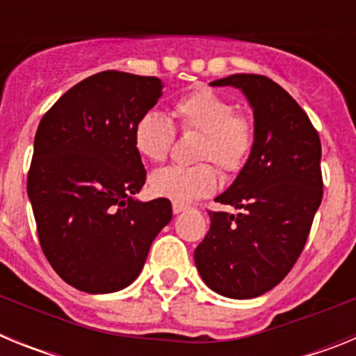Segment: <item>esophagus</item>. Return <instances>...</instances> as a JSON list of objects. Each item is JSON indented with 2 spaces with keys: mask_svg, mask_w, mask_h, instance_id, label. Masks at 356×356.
<instances>
[{
  "mask_svg": "<svg viewBox=\"0 0 356 356\" xmlns=\"http://www.w3.org/2000/svg\"><path fill=\"white\" fill-rule=\"evenodd\" d=\"M184 210H187V207L180 205V203H172V212L175 213H181Z\"/></svg>",
  "mask_w": 356,
  "mask_h": 356,
  "instance_id": "obj_1",
  "label": "esophagus"
}]
</instances>
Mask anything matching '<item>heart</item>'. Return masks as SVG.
<instances>
[{"mask_svg": "<svg viewBox=\"0 0 356 356\" xmlns=\"http://www.w3.org/2000/svg\"><path fill=\"white\" fill-rule=\"evenodd\" d=\"M172 118L181 131H197L196 160H210L225 175L238 172L253 149V127L242 115H235L234 103L210 89L193 90L172 106ZM175 130L159 112H146L135 122L134 144L139 155L153 163L168 159ZM217 187V172L210 163L191 168L169 165L149 178L151 193L172 203L187 205L212 194Z\"/></svg>", "mask_w": 356, "mask_h": 356, "instance_id": "heart-1", "label": "heart"}]
</instances>
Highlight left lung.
I'll list each match as a JSON object with an SVG mask.
<instances>
[{"label": "left lung", "instance_id": "left-lung-1", "mask_svg": "<svg viewBox=\"0 0 356 356\" xmlns=\"http://www.w3.org/2000/svg\"><path fill=\"white\" fill-rule=\"evenodd\" d=\"M254 119L250 159L216 201L237 213L209 212L210 229L194 251L207 287L232 300L266 294L289 275L323 200L319 134L294 97L260 74H232Z\"/></svg>", "mask_w": 356, "mask_h": 356}]
</instances>
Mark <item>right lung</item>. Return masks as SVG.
<instances>
[{"label": "right lung", "mask_w": 356, "mask_h": 356, "mask_svg": "<svg viewBox=\"0 0 356 356\" xmlns=\"http://www.w3.org/2000/svg\"><path fill=\"white\" fill-rule=\"evenodd\" d=\"M162 89L155 76L103 71L71 87L40 119L28 197L46 259L78 291L110 294L134 284L171 221L169 200L135 197L146 169L134 128Z\"/></svg>", "instance_id": "right-lung-1"}]
</instances>
